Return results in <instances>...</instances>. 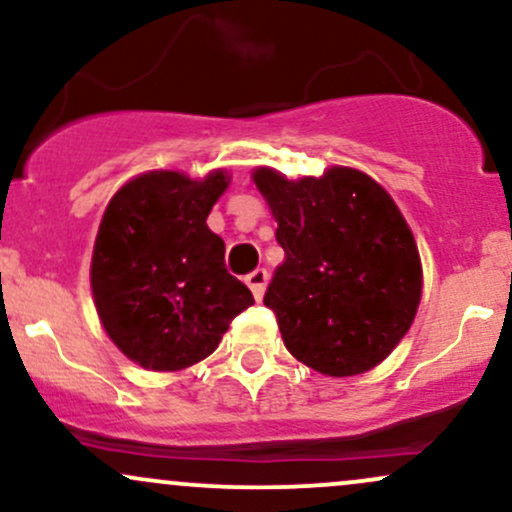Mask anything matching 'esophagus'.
Returning a JSON list of instances; mask_svg holds the SVG:
<instances>
[{
	"label": "esophagus",
	"mask_w": 512,
	"mask_h": 512,
	"mask_svg": "<svg viewBox=\"0 0 512 512\" xmlns=\"http://www.w3.org/2000/svg\"><path fill=\"white\" fill-rule=\"evenodd\" d=\"M267 279H269L267 269H255V272H250L248 276H245V284L250 286L252 296H255L257 301H260V298L264 296V289H267Z\"/></svg>",
	"instance_id": "obj_1"
}]
</instances>
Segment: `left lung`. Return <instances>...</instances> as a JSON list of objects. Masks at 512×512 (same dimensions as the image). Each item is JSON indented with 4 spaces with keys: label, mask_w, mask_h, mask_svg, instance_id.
<instances>
[{
    "label": "left lung",
    "mask_w": 512,
    "mask_h": 512,
    "mask_svg": "<svg viewBox=\"0 0 512 512\" xmlns=\"http://www.w3.org/2000/svg\"><path fill=\"white\" fill-rule=\"evenodd\" d=\"M252 178L286 252L264 293L286 349L332 378L378 366L421 301L419 250L397 204L354 168L301 180L260 168Z\"/></svg>",
    "instance_id": "left-lung-1"
}]
</instances>
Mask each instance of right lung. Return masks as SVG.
Wrapping results in <instances>:
<instances>
[{
    "label": "right lung",
    "mask_w": 512,
    "mask_h": 512,
    "mask_svg": "<svg viewBox=\"0 0 512 512\" xmlns=\"http://www.w3.org/2000/svg\"><path fill=\"white\" fill-rule=\"evenodd\" d=\"M226 187L223 170L204 180L154 170L127 182L105 209L91 262L93 301L108 337L139 366L180 370L202 361L255 303L228 274L226 245L207 226Z\"/></svg>",
    "instance_id": "1"
}]
</instances>
